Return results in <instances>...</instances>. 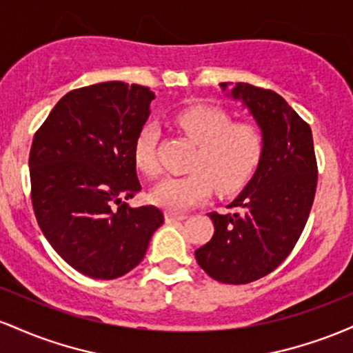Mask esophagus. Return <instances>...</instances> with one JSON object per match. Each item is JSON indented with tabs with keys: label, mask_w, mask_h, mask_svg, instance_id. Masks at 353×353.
I'll return each mask as SVG.
<instances>
[{
	"label": "esophagus",
	"mask_w": 353,
	"mask_h": 353,
	"mask_svg": "<svg viewBox=\"0 0 353 353\" xmlns=\"http://www.w3.org/2000/svg\"><path fill=\"white\" fill-rule=\"evenodd\" d=\"M164 219H165V222H169V224H171V222H179V221H184L185 216H182V214L165 212V214H164Z\"/></svg>",
	"instance_id": "obj_1"
}]
</instances>
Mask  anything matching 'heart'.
I'll return each instance as SVG.
<instances>
[{
  "label": "heart",
  "mask_w": 353,
  "mask_h": 353,
  "mask_svg": "<svg viewBox=\"0 0 353 353\" xmlns=\"http://www.w3.org/2000/svg\"><path fill=\"white\" fill-rule=\"evenodd\" d=\"M174 124L196 144L189 174L165 177L149 194L152 204L169 212H184L202 204L214 190L221 196L237 192L252 179L265 149V134L254 121H232L225 109L197 104L174 116ZM157 128L145 124L132 144L137 171L149 179L161 174L157 161Z\"/></svg>",
  "instance_id": "heart-1"
}]
</instances>
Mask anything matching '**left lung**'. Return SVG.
Segmentation results:
<instances>
[{"label":"left lung","mask_w":353,"mask_h":353,"mask_svg":"<svg viewBox=\"0 0 353 353\" xmlns=\"http://www.w3.org/2000/svg\"><path fill=\"white\" fill-rule=\"evenodd\" d=\"M230 94L264 129V156L252 181L228 205L237 212L208 214L214 236L196 250V261L212 279L237 285L270 274L292 252L314 204L319 169L310 125L282 96L245 83Z\"/></svg>","instance_id":"8db88e82"}]
</instances>
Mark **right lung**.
<instances>
[{
  "label": "right lung",
  "instance_id": "1",
  "mask_svg": "<svg viewBox=\"0 0 353 353\" xmlns=\"http://www.w3.org/2000/svg\"><path fill=\"white\" fill-rule=\"evenodd\" d=\"M154 92L121 81L72 89L36 131L31 202L44 237L72 269L111 281L144 259L164 216L131 208L141 190L132 144Z\"/></svg>",
  "mask_w": 353,
  "mask_h": 353
}]
</instances>
